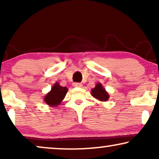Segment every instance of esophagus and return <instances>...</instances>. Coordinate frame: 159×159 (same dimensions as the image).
Segmentation results:
<instances>
[{
	"label": "esophagus",
	"mask_w": 159,
	"mask_h": 159,
	"mask_svg": "<svg viewBox=\"0 0 159 159\" xmlns=\"http://www.w3.org/2000/svg\"><path fill=\"white\" fill-rule=\"evenodd\" d=\"M74 87H76V88H81L82 87V84L81 83H78V82H75V83L73 84Z\"/></svg>",
	"instance_id": "1"
}]
</instances>
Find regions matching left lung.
I'll list each match as a JSON object with an SVG mask.
<instances>
[{
  "instance_id": "left-lung-1",
  "label": "left lung",
  "mask_w": 159,
  "mask_h": 159,
  "mask_svg": "<svg viewBox=\"0 0 159 159\" xmlns=\"http://www.w3.org/2000/svg\"><path fill=\"white\" fill-rule=\"evenodd\" d=\"M91 95L100 101H107L110 97L107 91L100 82H98L95 88L92 89Z\"/></svg>"
}]
</instances>
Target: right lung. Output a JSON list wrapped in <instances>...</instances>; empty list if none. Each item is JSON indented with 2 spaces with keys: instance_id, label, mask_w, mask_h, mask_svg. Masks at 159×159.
<instances>
[{
  "instance_id": "add662e5",
  "label": "right lung",
  "mask_w": 159,
  "mask_h": 159,
  "mask_svg": "<svg viewBox=\"0 0 159 159\" xmlns=\"http://www.w3.org/2000/svg\"><path fill=\"white\" fill-rule=\"evenodd\" d=\"M68 88L61 86L58 82H56L51 88V90L45 95L43 101L51 107H57L61 103L66 96Z\"/></svg>"
}]
</instances>
